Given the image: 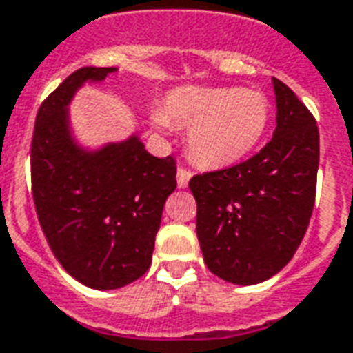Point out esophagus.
<instances>
[{"instance_id":"34e87169","label":"esophagus","mask_w":353,"mask_h":353,"mask_svg":"<svg viewBox=\"0 0 353 353\" xmlns=\"http://www.w3.org/2000/svg\"><path fill=\"white\" fill-rule=\"evenodd\" d=\"M190 179H192V171H188L184 167H179V169H176V182H179V188H182V190L188 188Z\"/></svg>"}]
</instances>
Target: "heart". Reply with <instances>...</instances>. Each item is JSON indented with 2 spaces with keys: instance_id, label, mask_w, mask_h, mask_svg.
I'll return each instance as SVG.
<instances>
[{
  "instance_id": "b5f03b06",
  "label": "heart",
  "mask_w": 353,
  "mask_h": 353,
  "mask_svg": "<svg viewBox=\"0 0 353 353\" xmlns=\"http://www.w3.org/2000/svg\"><path fill=\"white\" fill-rule=\"evenodd\" d=\"M268 121L266 97L236 87H179L154 115L161 128H190L188 150L203 167H229L245 158L264 136Z\"/></svg>"
}]
</instances>
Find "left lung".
<instances>
[{"instance_id": "left-lung-1", "label": "left lung", "mask_w": 353, "mask_h": 353, "mask_svg": "<svg viewBox=\"0 0 353 353\" xmlns=\"http://www.w3.org/2000/svg\"><path fill=\"white\" fill-rule=\"evenodd\" d=\"M277 126L259 154L195 174L197 238L206 266L232 285H256L287 266L309 227L320 139L311 111L272 78Z\"/></svg>"}]
</instances>
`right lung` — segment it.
I'll list each match as a JSON object with an SVG mask.
<instances>
[{
	"instance_id": "add662e5",
	"label": "right lung",
	"mask_w": 353,
	"mask_h": 353,
	"mask_svg": "<svg viewBox=\"0 0 353 353\" xmlns=\"http://www.w3.org/2000/svg\"><path fill=\"white\" fill-rule=\"evenodd\" d=\"M115 72V66H83L70 74L42 102L31 141L33 201L44 236L66 272L94 290L126 287L147 272L161 210L176 188L173 156L148 154L137 134L94 150L74 137V94Z\"/></svg>"
}]
</instances>
